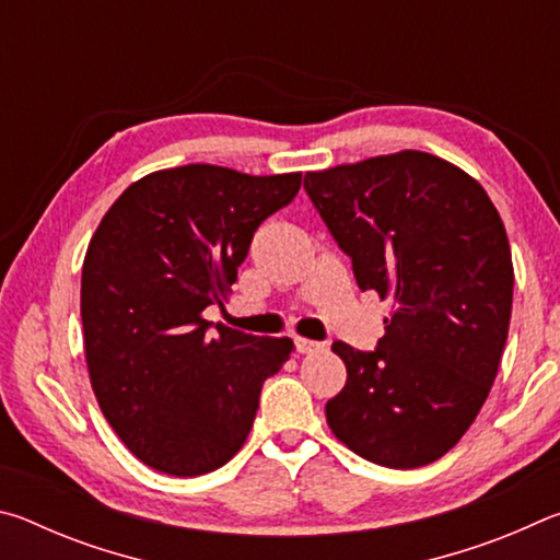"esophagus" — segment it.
I'll return each mask as SVG.
<instances>
[{
  "label": "esophagus",
  "instance_id": "1",
  "mask_svg": "<svg viewBox=\"0 0 560 560\" xmlns=\"http://www.w3.org/2000/svg\"><path fill=\"white\" fill-rule=\"evenodd\" d=\"M324 343H316V340L308 338H296V350L299 353H316V350H324Z\"/></svg>",
  "mask_w": 560,
  "mask_h": 560
}]
</instances>
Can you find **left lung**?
<instances>
[{
	"label": "left lung",
	"instance_id": "1",
	"mask_svg": "<svg viewBox=\"0 0 560 560\" xmlns=\"http://www.w3.org/2000/svg\"><path fill=\"white\" fill-rule=\"evenodd\" d=\"M303 189L358 289L393 299L375 350L334 343L348 381L328 428L368 462L424 467L494 385L514 296L504 222L477 179L420 150L306 173Z\"/></svg>",
	"mask_w": 560,
	"mask_h": 560
}]
</instances>
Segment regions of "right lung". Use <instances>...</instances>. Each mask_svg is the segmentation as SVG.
I'll return each instance as SVG.
<instances>
[{"mask_svg":"<svg viewBox=\"0 0 560 560\" xmlns=\"http://www.w3.org/2000/svg\"><path fill=\"white\" fill-rule=\"evenodd\" d=\"M299 187L301 173L183 165L132 183L101 220L81 273L83 348L103 415L148 467L220 469L291 358V338L210 336L202 311L222 306L254 232Z\"/></svg>","mask_w":560,"mask_h":560,"instance_id":"add662e5","label":"right lung"}]
</instances>
